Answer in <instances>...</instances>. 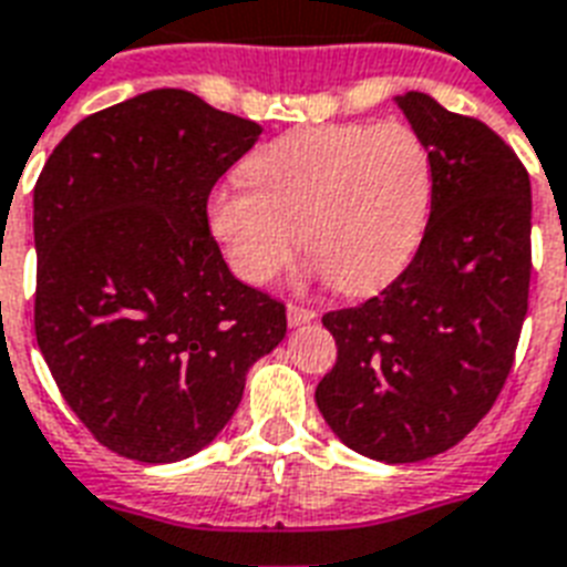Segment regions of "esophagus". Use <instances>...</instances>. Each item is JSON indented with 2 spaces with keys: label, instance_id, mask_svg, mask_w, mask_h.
<instances>
[{
  "label": "esophagus",
  "instance_id": "1",
  "mask_svg": "<svg viewBox=\"0 0 567 567\" xmlns=\"http://www.w3.org/2000/svg\"><path fill=\"white\" fill-rule=\"evenodd\" d=\"M316 316H319V313H316L313 307H298V305L287 307V319H289V324H292V328H298V324L313 322Z\"/></svg>",
  "mask_w": 567,
  "mask_h": 567
}]
</instances>
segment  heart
<instances>
[{"instance_id":"1","label":"heart","mask_w":567,"mask_h":567,"mask_svg":"<svg viewBox=\"0 0 567 567\" xmlns=\"http://www.w3.org/2000/svg\"><path fill=\"white\" fill-rule=\"evenodd\" d=\"M247 186L206 197V224L236 278L266 287L305 251L333 289L361 296L405 269L429 224L432 153L405 124H322L262 144Z\"/></svg>"}]
</instances>
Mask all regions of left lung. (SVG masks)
I'll return each instance as SVG.
<instances>
[{
    "label": "left lung",
    "instance_id": "obj_1",
    "mask_svg": "<svg viewBox=\"0 0 567 567\" xmlns=\"http://www.w3.org/2000/svg\"><path fill=\"white\" fill-rule=\"evenodd\" d=\"M393 103L432 153V213L381 296L322 316L337 363L316 405L349 450L408 464L455 446L506 384L529 298L533 188L482 121L420 91Z\"/></svg>",
    "mask_w": 567,
    "mask_h": 567
}]
</instances>
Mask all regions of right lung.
<instances>
[{
  "label": "right lung",
  "mask_w": 567,
  "mask_h": 567,
  "mask_svg": "<svg viewBox=\"0 0 567 567\" xmlns=\"http://www.w3.org/2000/svg\"><path fill=\"white\" fill-rule=\"evenodd\" d=\"M260 124L159 87L79 121L34 186V333L96 441L144 464L215 441L287 307L227 269L206 224L215 179Z\"/></svg>",
  "instance_id": "right-lung-1"
}]
</instances>
